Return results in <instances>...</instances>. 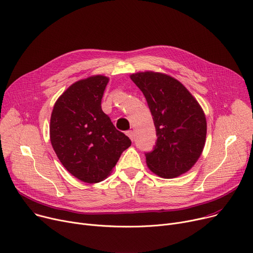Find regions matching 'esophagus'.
<instances>
[{
	"instance_id": "34e87169",
	"label": "esophagus",
	"mask_w": 253,
	"mask_h": 253,
	"mask_svg": "<svg viewBox=\"0 0 253 253\" xmlns=\"http://www.w3.org/2000/svg\"><path fill=\"white\" fill-rule=\"evenodd\" d=\"M126 134H127V135L129 136V138L133 141L134 140V132H133V130H129V131H127L126 132Z\"/></svg>"
}]
</instances>
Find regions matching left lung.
I'll return each instance as SVG.
<instances>
[{"label": "left lung", "mask_w": 253, "mask_h": 253, "mask_svg": "<svg viewBox=\"0 0 253 253\" xmlns=\"http://www.w3.org/2000/svg\"><path fill=\"white\" fill-rule=\"evenodd\" d=\"M131 80L142 91L153 116L157 142L145 154L149 169L162 178L189 171L203 153L206 115L197 100L177 79L159 72H138Z\"/></svg>", "instance_id": "obj_1"}]
</instances>
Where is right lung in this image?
Here are the masks:
<instances>
[{"instance_id": "1", "label": "right lung", "mask_w": 253, "mask_h": 253, "mask_svg": "<svg viewBox=\"0 0 253 253\" xmlns=\"http://www.w3.org/2000/svg\"><path fill=\"white\" fill-rule=\"evenodd\" d=\"M108 82V77L95 75L73 83L57 99L50 116V143L58 159L86 183L106 179L131 145L102 110Z\"/></svg>"}]
</instances>
